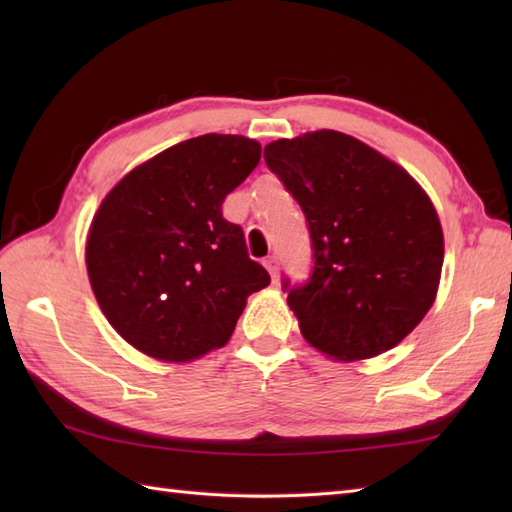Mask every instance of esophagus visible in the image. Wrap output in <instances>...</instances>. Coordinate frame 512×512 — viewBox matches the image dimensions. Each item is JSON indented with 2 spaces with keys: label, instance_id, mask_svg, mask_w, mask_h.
I'll use <instances>...</instances> for the list:
<instances>
[{
  "label": "esophagus",
  "instance_id": "1",
  "mask_svg": "<svg viewBox=\"0 0 512 512\" xmlns=\"http://www.w3.org/2000/svg\"><path fill=\"white\" fill-rule=\"evenodd\" d=\"M264 266L268 268V273H270V277H273V281L277 284V279H279V259L273 255V257H268L266 262H264Z\"/></svg>",
  "mask_w": 512,
  "mask_h": 512
}]
</instances>
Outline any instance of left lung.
<instances>
[{"mask_svg": "<svg viewBox=\"0 0 512 512\" xmlns=\"http://www.w3.org/2000/svg\"><path fill=\"white\" fill-rule=\"evenodd\" d=\"M264 158L308 222L312 273L301 286L281 284L303 339L336 361L391 350L440 284L444 237L429 195L396 162L334 129L275 140Z\"/></svg>", "mask_w": 512, "mask_h": 512, "instance_id": "left-lung-1", "label": "left lung"}]
</instances>
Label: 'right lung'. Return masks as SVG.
<instances>
[{
  "mask_svg": "<svg viewBox=\"0 0 512 512\" xmlns=\"http://www.w3.org/2000/svg\"><path fill=\"white\" fill-rule=\"evenodd\" d=\"M262 158L257 140L204 134L129 171L105 195L85 246L103 314L158 361L187 363L222 347L246 297L270 284L244 231L224 220L226 195Z\"/></svg>",
  "mask_w": 512,
  "mask_h": 512,
  "instance_id": "right-lung-1",
  "label": "right lung"
}]
</instances>
